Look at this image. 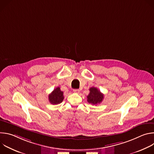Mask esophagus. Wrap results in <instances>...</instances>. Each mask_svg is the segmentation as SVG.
Returning a JSON list of instances; mask_svg holds the SVG:
<instances>
[{
    "mask_svg": "<svg viewBox=\"0 0 154 154\" xmlns=\"http://www.w3.org/2000/svg\"><path fill=\"white\" fill-rule=\"evenodd\" d=\"M73 91L75 93H80V90L79 89H75L73 90Z\"/></svg>",
    "mask_w": 154,
    "mask_h": 154,
    "instance_id": "obj_1",
    "label": "esophagus"
}]
</instances>
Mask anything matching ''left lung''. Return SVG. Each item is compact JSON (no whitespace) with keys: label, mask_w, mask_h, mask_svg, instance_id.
I'll list each match as a JSON object with an SVG mask.
<instances>
[{"label":"left lung","mask_w":154,"mask_h":154,"mask_svg":"<svg viewBox=\"0 0 154 154\" xmlns=\"http://www.w3.org/2000/svg\"><path fill=\"white\" fill-rule=\"evenodd\" d=\"M103 94L95 87L90 88V93L87 96V101L92 105H97L102 102L103 99Z\"/></svg>","instance_id":"left-lung-1"}]
</instances>
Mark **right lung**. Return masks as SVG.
<instances>
[{
	"label": "right lung",
	"instance_id": "1",
	"mask_svg": "<svg viewBox=\"0 0 154 154\" xmlns=\"http://www.w3.org/2000/svg\"><path fill=\"white\" fill-rule=\"evenodd\" d=\"M63 99V92L61 91L60 87L56 88L49 95V100L50 103L53 105H57L61 103Z\"/></svg>",
	"mask_w": 154,
	"mask_h": 154
}]
</instances>
